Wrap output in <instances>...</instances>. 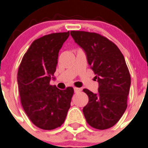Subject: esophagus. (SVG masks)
Returning <instances> with one entry per match:
<instances>
[{
  "instance_id": "esophagus-1",
  "label": "esophagus",
  "mask_w": 148,
  "mask_h": 148,
  "mask_svg": "<svg viewBox=\"0 0 148 148\" xmlns=\"http://www.w3.org/2000/svg\"><path fill=\"white\" fill-rule=\"evenodd\" d=\"M81 89H80V88H77V87H74V92H75V93L78 92H80Z\"/></svg>"
}]
</instances>
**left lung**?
<instances>
[{
	"label": "left lung",
	"instance_id": "obj_1",
	"mask_svg": "<svg viewBox=\"0 0 148 148\" xmlns=\"http://www.w3.org/2000/svg\"><path fill=\"white\" fill-rule=\"evenodd\" d=\"M73 40L84 51L98 82V92H84L89 102L83 113L92 128L105 130L120 120L127 108L131 75L123 53L117 46L97 33L72 31Z\"/></svg>",
	"mask_w": 148,
	"mask_h": 148
}]
</instances>
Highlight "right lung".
<instances>
[{
  "label": "right lung",
  "instance_id": "1",
  "mask_svg": "<svg viewBox=\"0 0 148 148\" xmlns=\"http://www.w3.org/2000/svg\"><path fill=\"white\" fill-rule=\"evenodd\" d=\"M69 35V32L53 33L34 40L18 69L22 106L30 120L43 130L61 126L70 107L73 88L61 90L50 84L55 79L59 50Z\"/></svg>",
  "mask_w": 148,
  "mask_h": 148
}]
</instances>
